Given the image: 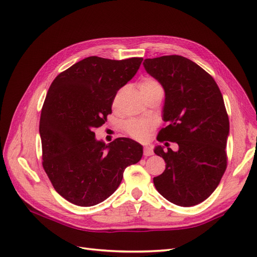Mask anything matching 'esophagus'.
I'll use <instances>...</instances> for the list:
<instances>
[{
  "label": "esophagus",
  "instance_id": "34e87169",
  "mask_svg": "<svg viewBox=\"0 0 257 257\" xmlns=\"http://www.w3.org/2000/svg\"><path fill=\"white\" fill-rule=\"evenodd\" d=\"M144 155L145 157H150V155H153V150L151 149V147L146 146L144 148Z\"/></svg>",
  "mask_w": 257,
  "mask_h": 257
}]
</instances>
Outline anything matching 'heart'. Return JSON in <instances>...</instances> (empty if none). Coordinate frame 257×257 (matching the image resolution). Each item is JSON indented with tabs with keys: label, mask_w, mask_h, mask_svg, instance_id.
<instances>
[{
	"label": "heart",
	"mask_w": 257,
	"mask_h": 257,
	"mask_svg": "<svg viewBox=\"0 0 257 257\" xmlns=\"http://www.w3.org/2000/svg\"><path fill=\"white\" fill-rule=\"evenodd\" d=\"M139 90L143 93L145 98L150 96L155 93H163V87L161 83L151 77H146L139 82ZM153 127V123L149 120L142 119H132L124 123V131L131 137H133L137 141H145L148 134Z\"/></svg>",
	"instance_id": "obj_1"
}]
</instances>
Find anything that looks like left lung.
Segmentation results:
<instances>
[{"mask_svg": "<svg viewBox=\"0 0 257 257\" xmlns=\"http://www.w3.org/2000/svg\"><path fill=\"white\" fill-rule=\"evenodd\" d=\"M144 66L165 91L163 120L167 125L158 141L178 144V151L154 149L166 168L153 183L170 203L195 206L214 192L227 166L229 120L222 93L205 69L184 57L146 59Z\"/></svg>", "mask_w": 257, "mask_h": 257, "instance_id": "1", "label": "left lung"}]
</instances>
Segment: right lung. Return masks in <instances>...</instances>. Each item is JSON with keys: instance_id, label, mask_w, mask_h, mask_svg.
I'll use <instances>...</instances> for the list:
<instances>
[{"instance_id": "add662e5", "label": "right lung", "mask_w": 257, "mask_h": 257, "mask_svg": "<svg viewBox=\"0 0 257 257\" xmlns=\"http://www.w3.org/2000/svg\"><path fill=\"white\" fill-rule=\"evenodd\" d=\"M142 62L89 57L52 81L40 120L43 167L54 190L69 203H102L118 189L124 169L141 161L142 145L124 137L105 145L93 130L105 123L116 92Z\"/></svg>"}]
</instances>
